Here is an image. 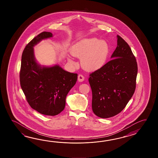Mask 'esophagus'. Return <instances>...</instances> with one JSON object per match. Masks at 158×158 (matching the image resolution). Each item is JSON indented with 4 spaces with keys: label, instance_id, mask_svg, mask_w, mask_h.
<instances>
[{
    "label": "esophagus",
    "instance_id": "esophagus-1",
    "mask_svg": "<svg viewBox=\"0 0 158 158\" xmlns=\"http://www.w3.org/2000/svg\"><path fill=\"white\" fill-rule=\"evenodd\" d=\"M84 80H85V78H84V76L82 74H79L78 76V82H83Z\"/></svg>",
    "mask_w": 158,
    "mask_h": 158
}]
</instances>
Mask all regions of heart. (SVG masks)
<instances>
[{"instance_id": "heart-1", "label": "heart", "mask_w": 158, "mask_h": 158, "mask_svg": "<svg viewBox=\"0 0 158 158\" xmlns=\"http://www.w3.org/2000/svg\"><path fill=\"white\" fill-rule=\"evenodd\" d=\"M71 52L75 57L81 58V64L85 69L95 71L106 64L110 48L106 40L93 37L78 40L72 47ZM67 59L71 64H76L69 56Z\"/></svg>"}]
</instances>
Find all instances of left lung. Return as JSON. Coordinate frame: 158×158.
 I'll return each instance as SVG.
<instances>
[{
    "label": "left lung",
    "mask_w": 158,
    "mask_h": 158,
    "mask_svg": "<svg viewBox=\"0 0 158 158\" xmlns=\"http://www.w3.org/2000/svg\"><path fill=\"white\" fill-rule=\"evenodd\" d=\"M111 60L90 74L92 110L101 118H111L123 110L135 89L137 64L128 44L117 35Z\"/></svg>",
    "instance_id": "8db88e82"
}]
</instances>
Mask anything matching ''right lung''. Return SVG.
Listing matches in <instances>:
<instances>
[{
    "instance_id": "right-lung-1",
    "label": "right lung",
    "mask_w": 158,
    "mask_h": 158,
    "mask_svg": "<svg viewBox=\"0 0 158 158\" xmlns=\"http://www.w3.org/2000/svg\"><path fill=\"white\" fill-rule=\"evenodd\" d=\"M52 37L50 32L44 31L27 44L20 73L21 87L30 107L47 116H55L64 110L68 93L77 79V74L65 71L58 64L46 66L38 63L34 47Z\"/></svg>"
}]
</instances>
